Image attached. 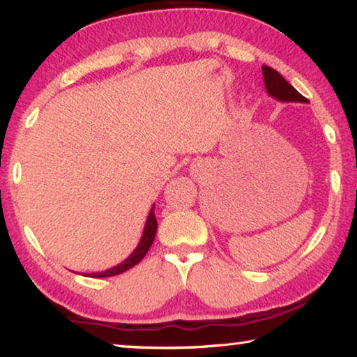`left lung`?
<instances>
[{
    "instance_id": "8db88e82",
    "label": "left lung",
    "mask_w": 357,
    "mask_h": 357,
    "mask_svg": "<svg viewBox=\"0 0 357 357\" xmlns=\"http://www.w3.org/2000/svg\"><path fill=\"white\" fill-rule=\"evenodd\" d=\"M262 75H264V84L265 89H267L268 95L275 96L276 100L280 101H300V102H307V98L295 90L290 84L284 79V77L278 73L276 70L271 67L262 66Z\"/></svg>"
}]
</instances>
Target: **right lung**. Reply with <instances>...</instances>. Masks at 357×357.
Wrapping results in <instances>:
<instances>
[{
    "label": "right lung",
    "mask_w": 357,
    "mask_h": 357,
    "mask_svg": "<svg viewBox=\"0 0 357 357\" xmlns=\"http://www.w3.org/2000/svg\"><path fill=\"white\" fill-rule=\"evenodd\" d=\"M153 209H154V206L151 207L150 215H148V218H146L145 231H144V236H142V241L132 255L129 256L125 262H121L120 265H116V267H114V268L101 271V273H90L89 275L90 278H109V276L120 275V273H123V271L135 267V265H137L142 259L145 257L148 250H150L151 243L154 242V236H156V229H158V220H156V215H154Z\"/></svg>",
    "instance_id": "add662e5"
}]
</instances>
